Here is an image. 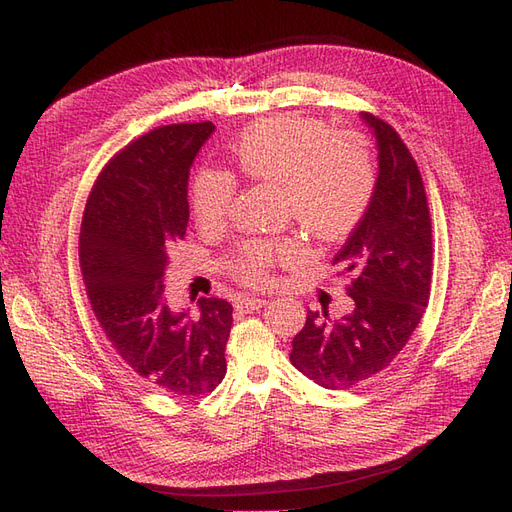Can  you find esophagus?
Segmentation results:
<instances>
[{"instance_id":"obj_1","label":"esophagus","mask_w":512,"mask_h":512,"mask_svg":"<svg viewBox=\"0 0 512 512\" xmlns=\"http://www.w3.org/2000/svg\"><path fill=\"white\" fill-rule=\"evenodd\" d=\"M265 305H267V299H262V297H239L235 301V307L241 309V312H254V309H260Z\"/></svg>"}]
</instances>
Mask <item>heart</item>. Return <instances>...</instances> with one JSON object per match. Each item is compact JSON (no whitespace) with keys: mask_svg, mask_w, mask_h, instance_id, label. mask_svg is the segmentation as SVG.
<instances>
[{"mask_svg":"<svg viewBox=\"0 0 512 512\" xmlns=\"http://www.w3.org/2000/svg\"><path fill=\"white\" fill-rule=\"evenodd\" d=\"M232 173L256 183L280 185V203L320 241H339L359 226L376 194L378 173L367 141L359 134H333L327 123L277 115L245 128L230 149ZM237 183L224 170L205 168L192 183L196 224L215 230L228 220ZM299 239L247 241L232 271L247 284L265 282L275 265L303 256Z\"/></svg>","mask_w":512,"mask_h":512,"instance_id":"obj_1","label":"heart"}]
</instances>
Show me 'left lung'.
<instances>
[{"label":"left lung","instance_id":"left-lung-1","mask_svg":"<svg viewBox=\"0 0 512 512\" xmlns=\"http://www.w3.org/2000/svg\"><path fill=\"white\" fill-rule=\"evenodd\" d=\"M376 136L378 185L363 222L333 265L352 275V312L331 320L307 312L290 361L309 380L339 391L374 378L404 350L421 322L431 286V218L425 185L399 134L361 113Z\"/></svg>","mask_w":512,"mask_h":512}]
</instances>
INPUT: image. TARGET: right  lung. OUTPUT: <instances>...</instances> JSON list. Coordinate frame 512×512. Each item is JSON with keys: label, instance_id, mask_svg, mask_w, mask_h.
<instances>
[{"label": "right lung", "instance_id": "add662e5", "mask_svg": "<svg viewBox=\"0 0 512 512\" xmlns=\"http://www.w3.org/2000/svg\"><path fill=\"white\" fill-rule=\"evenodd\" d=\"M213 132L211 121L173 123L136 138L102 168L81 224L83 282L104 335L175 395L211 393L226 376L232 305L200 297L190 316L164 297L168 254L190 220V168Z\"/></svg>", "mask_w": 512, "mask_h": 512}]
</instances>
